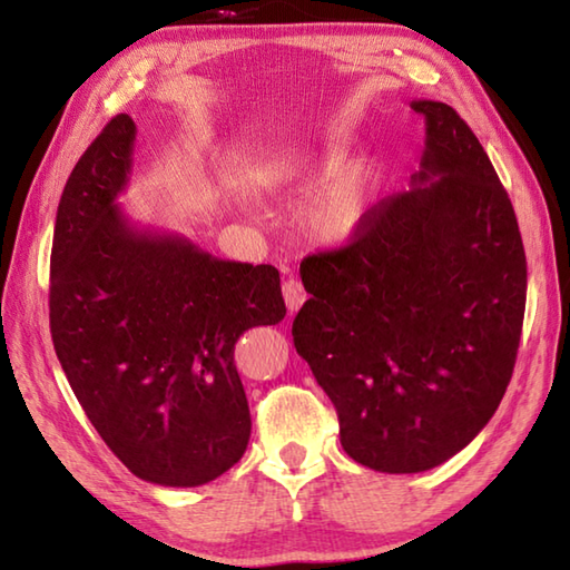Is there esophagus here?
Here are the masks:
<instances>
[{
    "mask_svg": "<svg viewBox=\"0 0 570 570\" xmlns=\"http://www.w3.org/2000/svg\"><path fill=\"white\" fill-rule=\"evenodd\" d=\"M282 292H284V301H286L288 313H296L301 306L306 304V298H308L306 288H304V284L298 282V278H286Z\"/></svg>",
    "mask_w": 570,
    "mask_h": 570,
    "instance_id": "obj_1",
    "label": "esophagus"
}]
</instances>
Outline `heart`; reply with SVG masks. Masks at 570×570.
<instances>
[{"label": "heart", "instance_id": "b5f03b06", "mask_svg": "<svg viewBox=\"0 0 570 570\" xmlns=\"http://www.w3.org/2000/svg\"><path fill=\"white\" fill-rule=\"evenodd\" d=\"M333 168L331 159H313V156H296V159L274 161L266 166V178L274 186H298L311 184L325 176ZM372 203V178L365 168H345L337 174L328 186L323 188L321 196L313 200L308 208L306 223L311 235L328 242V245H341L353 237L362 227Z\"/></svg>", "mask_w": 570, "mask_h": 570}]
</instances>
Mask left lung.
I'll use <instances>...</instances> for the list:
<instances>
[{
  "mask_svg": "<svg viewBox=\"0 0 570 570\" xmlns=\"http://www.w3.org/2000/svg\"><path fill=\"white\" fill-rule=\"evenodd\" d=\"M411 110L426 122L411 188L301 262L311 298L292 328L345 453L390 475L441 465L485 429L527 304L522 235L485 149L445 102Z\"/></svg>",
  "mask_w": 570,
  "mask_h": 570,
  "instance_id": "obj_1",
  "label": "left lung"
}]
</instances>
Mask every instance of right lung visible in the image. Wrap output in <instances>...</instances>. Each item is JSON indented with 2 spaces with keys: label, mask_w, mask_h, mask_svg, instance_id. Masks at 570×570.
<instances>
[{
  "label": "right lung",
  "mask_w": 570,
  "mask_h": 570,
  "mask_svg": "<svg viewBox=\"0 0 570 570\" xmlns=\"http://www.w3.org/2000/svg\"><path fill=\"white\" fill-rule=\"evenodd\" d=\"M137 125L112 117L72 168L56 213L51 337L90 423L137 478L198 488L245 455L252 431L235 343L284 321L272 264L217 259L119 208Z\"/></svg>",
  "instance_id": "obj_1"
}]
</instances>
